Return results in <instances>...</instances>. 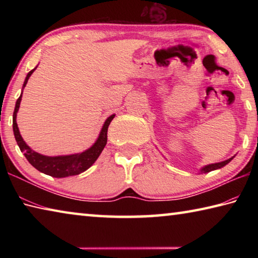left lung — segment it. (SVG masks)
<instances>
[{
	"label": "left lung",
	"instance_id": "left-lung-1",
	"mask_svg": "<svg viewBox=\"0 0 258 258\" xmlns=\"http://www.w3.org/2000/svg\"><path fill=\"white\" fill-rule=\"evenodd\" d=\"M233 158V157H232ZM232 158H230V159H228V160H224V161H221V163H216V164H212V165H207V166H205L204 168H202V173H208V172H212V171H214V169H217V168H221V167H223V166H225L226 164H229L231 160H232Z\"/></svg>",
	"mask_w": 258,
	"mask_h": 258
}]
</instances>
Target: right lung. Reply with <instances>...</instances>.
Instances as JSON below:
<instances>
[{"instance_id": "add662e5", "label": "right lung", "mask_w": 258, "mask_h": 258, "mask_svg": "<svg viewBox=\"0 0 258 258\" xmlns=\"http://www.w3.org/2000/svg\"><path fill=\"white\" fill-rule=\"evenodd\" d=\"M35 69H36V67L27 74L26 80L24 82V87L26 86V84H27L28 78L30 77V75H32ZM20 101H21V95L16 102L14 119H12L15 138L20 148V150L24 152V155L29 161V164L34 166L37 171H40L42 173L46 174V175H50L53 177H66V176L78 175V174L86 171L87 168H90L91 166L94 164V161L98 159V157L102 152L103 148L106 147L108 126L110 124V121L113 119L115 115H111L110 117H108L107 120L104 121L102 130L101 132H100V135L97 141H95L94 145L91 147L90 149L85 150L84 152H82V154L71 155V156H58V157H47V156L37 154L36 151L32 150L27 145H26L19 133V128H18V125H17L16 117L20 106Z\"/></svg>"}]
</instances>
